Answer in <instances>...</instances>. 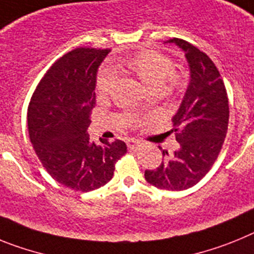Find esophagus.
I'll return each instance as SVG.
<instances>
[{
  "label": "esophagus",
  "instance_id": "1",
  "mask_svg": "<svg viewBox=\"0 0 254 254\" xmlns=\"http://www.w3.org/2000/svg\"><path fill=\"white\" fill-rule=\"evenodd\" d=\"M127 146H128V149L132 150V151H137V150H140L141 143L136 140H128V142H127Z\"/></svg>",
  "mask_w": 254,
  "mask_h": 254
}]
</instances>
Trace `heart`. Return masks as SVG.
Returning a JSON list of instances; mask_svg holds the SVG:
<instances>
[{
    "label": "heart",
    "instance_id": "obj_1",
    "mask_svg": "<svg viewBox=\"0 0 254 254\" xmlns=\"http://www.w3.org/2000/svg\"><path fill=\"white\" fill-rule=\"evenodd\" d=\"M127 67L133 71L143 84L154 90L161 89L168 78L174 72V64L165 56L156 52H141L127 61ZM116 80V72L109 67H103L98 73L96 87L100 93L105 94L111 90ZM173 81V78L170 80Z\"/></svg>",
    "mask_w": 254,
    "mask_h": 254
}]
</instances>
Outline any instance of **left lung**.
<instances>
[{"mask_svg":"<svg viewBox=\"0 0 254 254\" xmlns=\"http://www.w3.org/2000/svg\"><path fill=\"white\" fill-rule=\"evenodd\" d=\"M167 43L185 52L190 78L172 118L179 149L172 155L163 150L161 164L145 170V179L160 190H183L197 185L219 156L228 132L229 102L219 69L206 53L178 38Z\"/></svg>","mask_w":254,"mask_h":254,"instance_id":"1","label":"left lung"}]
</instances>
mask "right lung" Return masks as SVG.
Instances as JSON below:
<instances>
[{
    "mask_svg": "<svg viewBox=\"0 0 254 254\" xmlns=\"http://www.w3.org/2000/svg\"><path fill=\"white\" fill-rule=\"evenodd\" d=\"M109 49L76 48L47 71L31 96L28 128L35 154L58 183L89 192L107 185L126 143L90 141L96 72Z\"/></svg>",
    "mask_w": 254,
    "mask_h": 254,
    "instance_id": "obj_1",
    "label": "right lung"
}]
</instances>
